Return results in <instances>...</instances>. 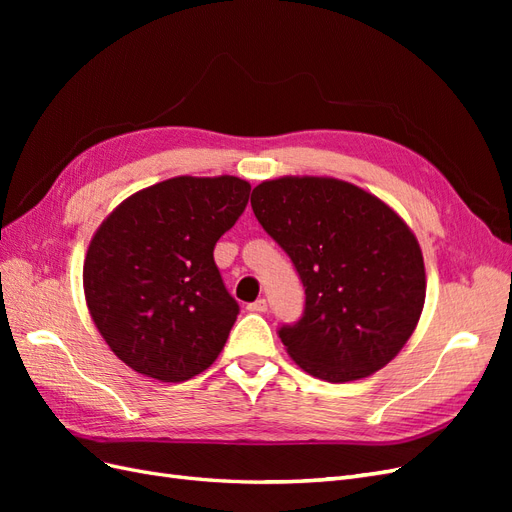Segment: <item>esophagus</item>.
I'll return each mask as SVG.
<instances>
[{
    "label": "esophagus",
    "instance_id": "34e87169",
    "mask_svg": "<svg viewBox=\"0 0 512 512\" xmlns=\"http://www.w3.org/2000/svg\"><path fill=\"white\" fill-rule=\"evenodd\" d=\"M247 312H252V314L267 312V299H256L254 303L247 305Z\"/></svg>",
    "mask_w": 512,
    "mask_h": 512
}]
</instances>
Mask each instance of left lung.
Returning a JSON list of instances; mask_svg holds the SVG:
<instances>
[{"label": "left lung", "instance_id": "8db88e82", "mask_svg": "<svg viewBox=\"0 0 512 512\" xmlns=\"http://www.w3.org/2000/svg\"><path fill=\"white\" fill-rule=\"evenodd\" d=\"M252 209L305 288L301 318L277 329L294 363L327 382L389 363L425 303L421 247L399 215L352 183L320 177L260 183Z\"/></svg>", "mask_w": 512, "mask_h": 512}]
</instances>
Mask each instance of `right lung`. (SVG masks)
I'll use <instances>...</instances> for the list:
<instances>
[{
	"label": "right lung",
	"instance_id": "1",
	"mask_svg": "<svg viewBox=\"0 0 512 512\" xmlns=\"http://www.w3.org/2000/svg\"><path fill=\"white\" fill-rule=\"evenodd\" d=\"M237 177H175L130 196L91 239L83 286L106 344L138 374L183 382L222 352L239 316L213 260L250 198Z\"/></svg>",
	"mask_w": 512,
	"mask_h": 512
}]
</instances>
